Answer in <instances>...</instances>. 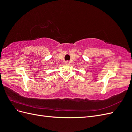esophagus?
Returning a JSON list of instances; mask_svg holds the SVG:
<instances>
[{
	"label": "esophagus",
	"instance_id": "obj_1",
	"mask_svg": "<svg viewBox=\"0 0 132 132\" xmlns=\"http://www.w3.org/2000/svg\"><path fill=\"white\" fill-rule=\"evenodd\" d=\"M65 64H67V65L70 64V62L69 61H66L65 62Z\"/></svg>",
	"mask_w": 132,
	"mask_h": 132
}]
</instances>
